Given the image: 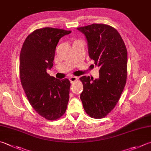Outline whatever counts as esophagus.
<instances>
[{
    "label": "esophagus",
    "instance_id": "34e87169",
    "mask_svg": "<svg viewBox=\"0 0 151 151\" xmlns=\"http://www.w3.org/2000/svg\"><path fill=\"white\" fill-rule=\"evenodd\" d=\"M69 79H70L71 83H73V82H75L76 81L78 80V78L76 76H72V77H70Z\"/></svg>",
    "mask_w": 151,
    "mask_h": 151
}]
</instances>
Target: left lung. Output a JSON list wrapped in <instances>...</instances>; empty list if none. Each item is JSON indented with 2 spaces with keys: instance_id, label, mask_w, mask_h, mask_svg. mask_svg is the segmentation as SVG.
Wrapping results in <instances>:
<instances>
[{
  "instance_id": "8db88e82",
  "label": "left lung",
  "mask_w": 151,
  "mask_h": 151,
  "mask_svg": "<svg viewBox=\"0 0 151 151\" xmlns=\"http://www.w3.org/2000/svg\"><path fill=\"white\" fill-rule=\"evenodd\" d=\"M86 37L90 58L100 67L99 78L82 76L80 95L83 109L90 117L100 119L116 106L127 80V52L120 33L103 24L78 27Z\"/></svg>"
}]
</instances>
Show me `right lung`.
<instances>
[{"label":"right lung","mask_w":151,"mask_h":151,"mask_svg":"<svg viewBox=\"0 0 151 151\" xmlns=\"http://www.w3.org/2000/svg\"><path fill=\"white\" fill-rule=\"evenodd\" d=\"M72 31L44 27L33 31L22 45L19 77L22 87L33 109L48 120H55L66 112L70 82L56 79L47 72L53 66L60 39Z\"/></svg>","instance_id":"1"}]
</instances>
